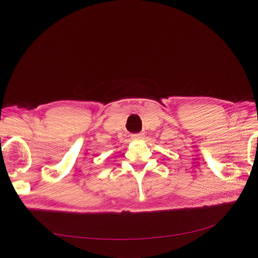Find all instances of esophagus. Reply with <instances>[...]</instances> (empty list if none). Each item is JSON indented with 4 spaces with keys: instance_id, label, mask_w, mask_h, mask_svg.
I'll list each match as a JSON object with an SVG mask.
<instances>
[{
    "instance_id": "esophagus-1",
    "label": "esophagus",
    "mask_w": 258,
    "mask_h": 258,
    "mask_svg": "<svg viewBox=\"0 0 258 258\" xmlns=\"http://www.w3.org/2000/svg\"><path fill=\"white\" fill-rule=\"evenodd\" d=\"M131 136H132V140H134V141H139V140H142V139H143L144 134H143V133H136V134H132Z\"/></svg>"
}]
</instances>
